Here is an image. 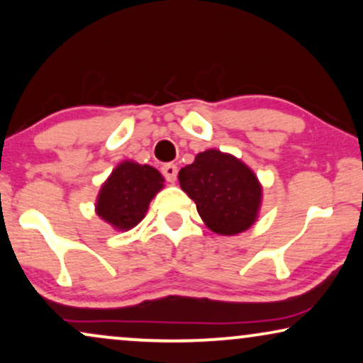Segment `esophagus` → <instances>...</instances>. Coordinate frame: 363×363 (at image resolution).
Masks as SVG:
<instances>
[{"label": "esophagus", "instance_id": "obj_1", "mask_svg": "<svg viewBox=\"0 0 363 363\" xmlns=\"http://www.w3.org/2000/svg\"><path fill=\"white\" fill-rule=\"evenodd\" d=\"M162 173H163V177H165L170 183L177 182L178 168H177V165H173V163H167V165H163L162 167Z\"/></svg>", "mask_w": 363, "mask_h": 363}]
</instances>
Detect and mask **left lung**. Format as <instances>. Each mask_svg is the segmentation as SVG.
I'll return each instance as SVG.
<instances>
[{"mask_svg":"<svg viewBox=\"0 0 363 363\" xmlns=\"http://www.w3.org/2000/svg\"><path fill=\"white\" fill-rule=\"evenodd\" d=\"M178 180L205 225L218 235H238L256 221L262 188L251 168L230 153L215 148L198 153Z\"/></svg>","mask_w":363,"mask_h":363,"instance_id":"1","label":"left lung"}]
</instances>
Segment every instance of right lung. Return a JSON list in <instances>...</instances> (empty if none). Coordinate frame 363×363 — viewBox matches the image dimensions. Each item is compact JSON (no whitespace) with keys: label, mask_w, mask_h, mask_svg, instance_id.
<instances>
[{"label":"right lung","mask_w":363,"mask_h":363,"mask_svg":"<svg viewBox=\"0 0 363 363\" xmlns=\"http://www.w3.org/2000/svg\"><path fill=\"white\" fill-rule=\"evenodd\" d=\"M163 182L157 168L122 162L99 191L97 215L116 230H132L143 220L152 198L163 188Z\"/></svg>","instance_id":"obj_1"}]
</instances>
